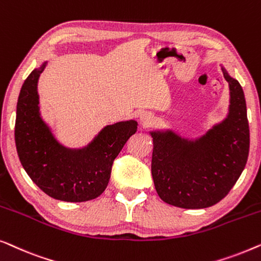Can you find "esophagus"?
I'll use <instances>...</instances> for the list:
<instances>
[{"instance_id":"esophagus-1","label":"esophagus","mask_w":261,"mask_h":261,"mask_svg":"<svg viewBox=\"0 0 261 261\" xmlns=\"http://www.w3.org/2000/svg\"><path fill=\"white\" fill-rule=\"evenodd\" d=\"M139 117H140L141 123L144 124L145 127H148L149 124L153 122V120H154V117H153L152 114L148 113V112H142Z\"/></svg>"}]
</instances>
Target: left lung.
<instances>
[{"label":"left lung","mask_w":261,"mask_h":261,"mask_svg":"<svg viewBox=\"0 0 261 261\" xmlns=\"http://www.w3.org/2000/svg\"><path fill=\"white\" fill-rule=\"evenodd\" d=\"M221 67L230 95L226 119L198 139L171 129L149 132L155 190L171 205L202 209L216 204L234 187L247 163L249 128L244 90Z\"/></svg>","instance_id":"1"}]
</instances>
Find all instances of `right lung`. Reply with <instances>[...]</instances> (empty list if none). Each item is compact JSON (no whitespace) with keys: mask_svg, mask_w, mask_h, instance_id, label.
Instances as JSON below:
<instances>
[{"mask_svg":"<svg viewBox=\"0 0 261 261\" xmlns=\"http://www.w3.org/2000/svg\"><path fill=\"white\" fill-rule=\"evenodd\" d=\"M46 64L32 71L21 88L15 120L17 155L31 179L49 197L64 202L90 201L106 190L114 159L137 133L138 122L108 124L82 148L62 145L39 108L38 81Z\"/></svg>","mask_w":261,"mask_h":261,"instance_id":"1","label":"right lung"}]
</instances>
